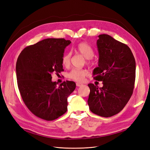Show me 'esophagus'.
<instances>
[{
    "mask_svg": "<svg viewBox=\"0 0 150 150\" xmlns=\"http://www.w3.org/2000/svg\"><path fill=\"white\" fill-rule=\"evenodd\" d=\"M76 86H77V87H81L82 86H83V84L79 83V82H77V83H76Z\"/></svg>",
    "mask_w": 150,
    "mask_h": 150,
    "instance_id": "34e87169",
    "label": "esophagus"
}]
</instances>
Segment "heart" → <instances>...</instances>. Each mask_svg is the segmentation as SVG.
<instances>
[{
  "mask_svg": "<svg viewBox=\"0 0 150 150\" xmlns=\"http://www.w3.org/2000/svg\"><path fill=\"white\" fill-rule=\"evenodd\" d=\"M75 51L79 53L84 57L88 59V63H91V59L94 55V51L91 46L85 42H81L77 45L75 48ZM71 54V53H66L62 57V63L64 66H68L70 64ZM88 75V71L86 69H74L71 70L68 76L69 78L77 82L83 81L85 77Z\"/></svg>",
  "mask_w": 150,
  "mask_h": 150,
  "instance_id": "obj_1",
  "label": "heart"
}]
</instances>
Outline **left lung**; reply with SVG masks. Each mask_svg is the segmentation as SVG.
Masks as SVG:
<instances>
[{"label":"left lung","mask_w":150,"mask_h":150,"mask_svg":"<svg viewBox=\"0 0 150 150\" xmlns=\"http://www.w3.org/2000/svg\"><path fill=\"white\" fill-rule=\"evenodd\" d=\"M98 67L93 71L94 78L102 81L103 87L89 84L87 103L95 114L110 117L119 113L133 94L135 81L136 63L128 46L102 34L98 36Z\"/></svg>","instance_id":"left-lung-1"}]
</instances>
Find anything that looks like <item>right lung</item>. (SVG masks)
I'll list each match as a JSON object with an SVG mask.
<instances>
[{"label":"right lung","mask_w":150,"mask_h":150,"mask_svg":"<svg viewBox=\"0 0 150 150\" xmlns=\"http://www.w3.org/2000/svg\"><path fill=\"white\" fill-rule=\"evenodd\" d=\"M71 42L47 38L24 48L16 64L18 87L23 101L35 115L47 121L56 119L68 110V97L76 88L73 81L57 86L51 74L63 69L62 57Z\"/></svg>","instance_id":"1"}]
</instances>
